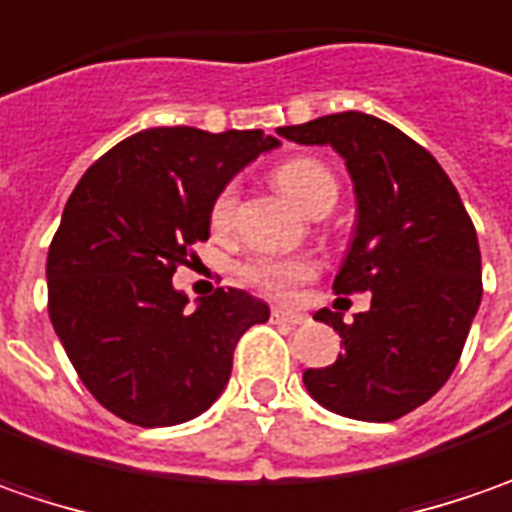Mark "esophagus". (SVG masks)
Here are the masks:
<instances>
[{
	"instance_id": "esophagus-1",
	"label": "esophagus",
	"mask_w": 512,
	"mask_h": 512,
	"mask_svg": "<svg viewBox=\"0 0 512 512\" xmlns=\"http://www.w3.org/2000/svg\"><path fill=\"white\" fill-rule=\"evenodd\" d=\"M272 320L274 323H286V326H303L309 320V314L289 309H272Z\"/></svg>"
}]
</instances>
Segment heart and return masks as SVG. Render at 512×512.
I'll use <instances>...</instances> for the list:
<instances>
[{"label": "heart", "mask_w": 512, "mask_h": 512, "mask_svg": "<svg viewBox=\"0 0 512 512\" xmlns=\"http://www.w3.org/2000/svg\"><path fill=\"white\" fill-rule=\"evenodd\" d=\"M274 184L280 186L291 201L297 203L306 212H317L320 206H334L337 201V178L334 172L317 161V158H291L286 164H280L274 172ZM235 203H238V189L229 184L218 192V198L212 201L209 209V223L212 229L226 232L235 218ZM314 274V263L306 257H252L243 266V277L266 294H291L300 283H306Z\"/></svg>", "instance_id": "b5f03b06"}]
</instances>
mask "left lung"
Returning <instances> with one entry per match:
<instances>
[{"label":"left lung","instance_id":"8db88e82","mask_svg":"<svg viewBox=\"0 0 512 512\" xmlns=\"http://www.w3.org/2000/svg\"><path fill=\"white\" fill-rule=\"evenodd\" d=\"M297 144H328L345 158L357 195V232L334 277L337 294L371 291V309L343 323L314 320L345 351L303 382L323 408L362 422L411 414L448 382L482 303L476 229L445 169L394 124L334 113L280 127Z\"/></svg>","mask_w":512,"mask_h":512}]
</instances>
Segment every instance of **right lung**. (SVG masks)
<instances>
[{
    "label": "right lung",
    "instance_id": "obj_1",
    "mask_svg": "<svg viewBox=\"0 0 512 512\" xmlns=\"http://www.w3.org/2000/svg\"><path fill=\"white\" fill-rule=\"evenodd\" d=\"M277 144L263 130L152 127L81 175L47 252V311L110 414L141 428L195 419L226 388L243 331L269 320L243 289L186 309L172 274L209 238L218 192Z\"/></svg>",
    "mask_w": 512,
    "mask_h": 512
}]
</instances>
